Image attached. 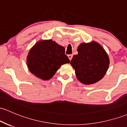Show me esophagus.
I'll return each mask as SVG.
<instances>
[{
    "label": "esophagus",
    "mask_w": 127,
    "mask_h": 127,
    "mask_svg": "<svg viewBox=\"0 0 127 127\" xmlns=\"http://www.w3.org/2000/svg\"><path fill=\"white\" fill-rule=\"evenodd\" d=\"M67 56H68V57H69V60H72V57H73V55H71V54H70V55H68Z\"/></svg>",
    "instance_id": "1"
}]
</instances>
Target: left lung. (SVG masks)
<instances>
[{
  "label": "left lung",
  "mask_w": 127,
  "mask_h": 127,
  "mask_svg": "<svg viewBox=\"0 0 127 127\" xmlns=\"http://www.w3.org/2000/svg\"><path fill=\"white\" fill-rule=\"evenodd\" d=\"M77 55L70 61L76 78L85 84H94L104 77L109 66V58L101 46L97 43H81Z\"/></svg>",
  "instance_id": "8db88e82"
}]
</instances>
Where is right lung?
<instances>
[{
    "mask_svg": "<svg viewBox=\"0 0 127 127\" xmlns=\"http://www.w3.org/2000/svg\"><path fill=\"white\" fill-rule=\"evenodd\" d=\"M69 62L64 48L51 40L36 43L27 58L30 72L43 80L51 79L61 65Z\"/></svg>",
    "mask_w": 127,
    "mask_h": 127,
    "instance_id": "right-lung-1",
    "label": "right lung"
}]
</instances>
